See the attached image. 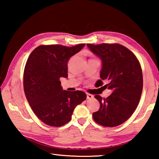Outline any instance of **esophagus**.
Wrapping results in <instances>:
<instances>
[{
  "label": "esophagus",
  "mask_w": 159,
  "mask_h": 159,
  "mask_svg": "<svg viewBox=\"0 0 159 159\" xmlns=\"http://www.w3.org/2000/svg\"><path fill=\"white\" fill-rule=\"evenodd\" d=\"M94 98V96L93 95H90L89 93H87V99H91Z\"/></svg>",
  "instance_id": "1"
}]
</instances>
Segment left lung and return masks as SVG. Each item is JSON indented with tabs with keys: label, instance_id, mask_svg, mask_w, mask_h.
I'll return each instance as SVG.
<instances>
[{
	"label": "left lung",
	"instance_id": "1",
	"mask_svg": "<svg viewBox=\"0 0 159 159\" xmlns=\"http://www.w3.org/2000/svg\"><path fill=\"white\" fill-rule=\"evenodd\" d=\"M94 55L100 59L102 67L101 79L97 83L113 90L107 98L95 95L100 107L93 117L98 124L105 127H115L130 118L140 100L143 77L142 68L135 55L120 44H87Z\"/></svg>",
	"mask_w": 159,
	"mask_h": 159
}]
</instances>
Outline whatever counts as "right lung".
I'll list each match as a JSON object with an SVG mask.
<instances>
[{
  "label": "right lung",
  "instance_id": "right-lung-1",
  "mask_svg": "<svg viewBox=\"0 0 159 159\" xmlns=\"http://www.w3.org/2000/svg\"><path fill=\"white\" fill-rule=\"evenodd\" d=\"M40 45L32 51L24 71V90L36 116L54 127L64 125L71 119L78 104L85 100L83 91L64 90L61 77H68V61L85 46Z\"/></svg>",
  "mask_w": 159,
  "mask_h": 159
}]
</instances>
